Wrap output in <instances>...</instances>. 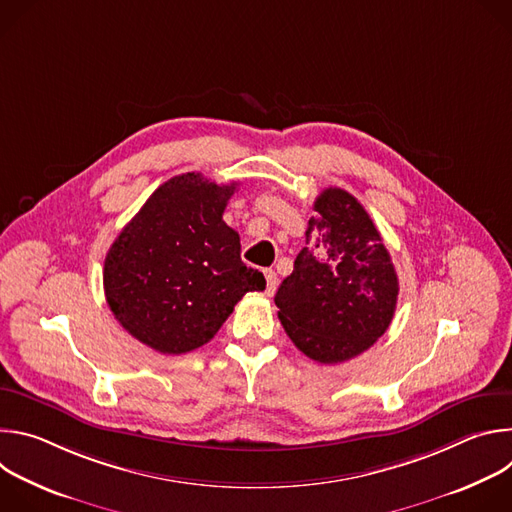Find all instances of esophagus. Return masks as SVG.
<instances>
[{"label":"esophagus","instance_id":"34e87169","mask_svg":"<svg viewBox=\"0 0 512 512\" xmlns=\"http://www.w3.org/2000/svg\"><path fill=\"white\" fill-rule=\"evenodd\" d=\"M263 275H265V281H267V287H265V294H267V296H273V291H275V285H277V273H275L273 269H265V271H263Z\"/></svg>","mask_w":512,"mask_h":512}]
</instances>
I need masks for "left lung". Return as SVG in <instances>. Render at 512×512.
Here are the masks:
<instances>
[{
    "instance_id": "1",
    "label": "left lung",
    "mask_w": 512,
    "mask_h": 512,
    "mask_svg": "<svg viewBox=\"0 0 512 512\" xmlns=\"http://www.w3.org/2000/svg\"><path fill=\"white\" fill-rule=\"evenodd\" d=\"M306 247L275 294L287 336L322 364L350 360L389 328L399 296L391 255L373 218L342 188L314 202Z\"/></svg>"
}]
</instances>
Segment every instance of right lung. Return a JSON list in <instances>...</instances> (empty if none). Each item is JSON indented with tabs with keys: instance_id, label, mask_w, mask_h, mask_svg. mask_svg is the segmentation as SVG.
<instances>
[{
	"instance_id": "1",
	"label": "right lung",
	"mask_w": 512,
	"mask_h": 512,
	"mask_svg": "<svg viewBox=\"0 0 512 512\" xmlns=\"http://www.w3.org/2000/svg\"><path fill=\"white\" fill-rule=\"evenodd\" d=\"M237 184L188 172L164 182L105 257V298L119 324L162 354L206 344L263 273L241 261V239L223 212Z\"/></svg>"
}]
</instances>
